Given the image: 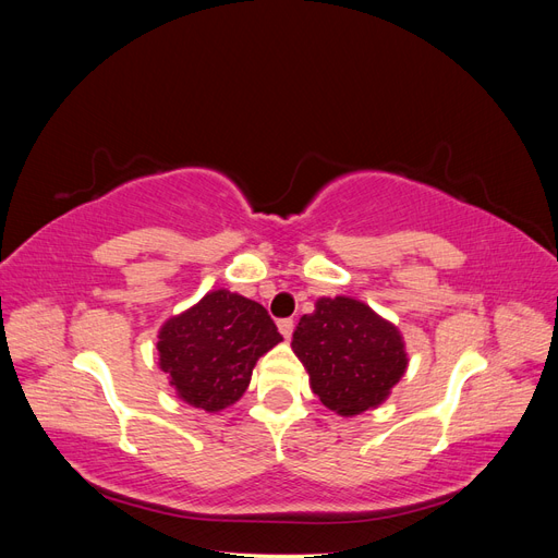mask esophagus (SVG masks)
Masks as SVG:
<instances>
[{
    "label": "esophagus",
    "mask_w": 558,
    "mask_h": 558,
    "mask_svg": "<svg viewBox=\"0 0 558 558\" xmlns=\"http://www.w3.org/2000/svg\"><path fill=\"white\" fill-rule=\"evenodd\" d=\"M277 326H279V332L283 335V340H291V335H293V328H295V324H293V318H281Z\"/></svg>",
    "instance_id": "obj_1"
}]
</instances>
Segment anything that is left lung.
Wrapping results in <instances>:
<instances>
[{
    "instance_id": "left-lung-1",
    "label": "left lung",
    "mask_w": 558,
    "mask_h": 558,
    "mask_svg": "<svg viewBox=\"0 0 558 558\" xmlns=\"http://www.w3.org/2000/svg\"><path fill=\"white\" fill-rule=\"evenodd\" d=\"M291 347L312 391L340 416L379 408L410 363L398 326L349 295L318 298L314 312L300 318Z\"/></svg>"
}]
</instances>
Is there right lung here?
Here are the masks:
<instances>
[{"label": "right lung", "mask_w": 558, "mask_h": 558, "mask_svg": "<svg viewBox=\"0 0 558 558\" xmlns=\"http://www.w3.org/2000/svg\"><path fill=\"white\" fill-rule=\"evenodd\" d=\"M283 337L256 300L209 291L158 330V365L191 408L221 412L248 388L258 359Z\"/></svg>", "instance_id": "add662e5"}]
</instances>
